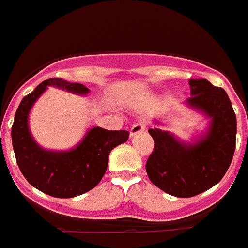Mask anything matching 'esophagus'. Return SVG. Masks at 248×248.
I'll return each mask as SVG.
<instances>
[{
    "instance_id": "34e87169",
    "label": "esophagus",
    "mask_w": 248,
    "mask_h": 248,
    "mask_svg": "<svg viewBox=\"0 0 248 248\" xmlns=\"http://www.w3.org/2000/svg\"><path fill=\"white\" fill-rule=\"evenodd\" d=\"M145 128H146V124H143V122H137V124H135L130 130L131 137L136 136V135L140 134V132H143V131H145Z\"/></svg>"
}]
</instances>
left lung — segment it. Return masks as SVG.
<instances>
[{
    "mask_svg": "<svg viewBox=\"0 0 248 248\" xmlns=\"http://www.w3.org/2000/svg\"><path fill=\"white\" fill-rule=\"evenodd\" d=\"M189 85L191 97L185 103L211 118L207 132L194 143H185L168 131L149 130L155 143L146 163L149 179L180 198L198 195L219 183L236 149V114L226 91L207 79H190Z\"/></svg>",
    "mask_w": 248,
    "mask_h": 248,
    "instance_id": "left-lung-1",
    "label": "left lung"
}]
</instances>
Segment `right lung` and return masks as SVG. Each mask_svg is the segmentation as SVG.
<instances>
[{"label":"right lung","instance_id":"right-lung-1","mask_svg":"<svg viewBox=\"0 0 248 248\" xmlns=\"http://www.w3.org/2000/svg\"><path fill=\"white\" fill-rule=\"evenodd\" d=\"M47 85L77 94L89 89L79 83L62 78L44 80L24 97L12 124V146L22 175L32 186L55 198H73L84 194L101 182L108 165V156L116 146L128 140V131H109L93 127L69 151H50L35 142L29 130V113Z\"/></svg>","mask_w":248,"mask_h":248}]
</instances>
